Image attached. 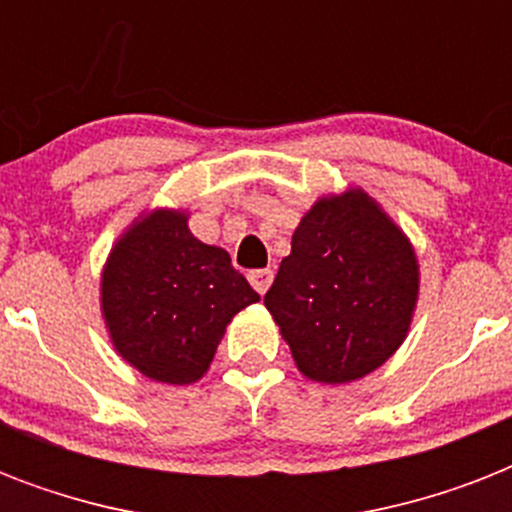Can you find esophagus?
Instances as JSON below:
<instances>
[{
  "label": "esophagus",
  "instance_id": "esophagus-1",
  "mask_svg": "<svg viewBox=\"0 0 512 512\" xmlns=\"http://www.w3.org/2000/svg\"><path fill=\"white\" fill-rule=\"evenodd\" d=\"M273 281V271L271 268H257V271H249V284L255 287V292L265 295L268 287H271Z\"/></svg>",
  "mask_w": 512,
  "mask_h": 512
}]
</instances>
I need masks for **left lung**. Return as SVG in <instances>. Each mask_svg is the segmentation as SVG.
<instances>
[{
    "instance_id": "8db88e82",
    "label": "left lung",
    "mask_w": 512,
    "mask_h": 512,
    "mask_svg": "<svg viewBox=\"0 0 512 512\" xmlns=\"http://www.w3.org/2000/svg\"><path fill=\"white\" fill-rule=\"evenodd\" d=\"M420 263L393 217L364 191L316 199L292 233L265 308L297 369L342 385L374 372L409 335Z\"/></svg>"
}]
</instances>
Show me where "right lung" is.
I'll use <instances>...</instances> for the list:
<instances>
[{"instance_id": "add662e5", "label": "right lung", "mask_w": 512, "mask_h": 512, "mask_svg": "<svg viewBox=\"0 0 512 512\" xmlns=\"http://www.w3.org/2000/svg\"><path fill=\"white\" fill-rule=\"evenodd\" d=\"M257 300L231 255L193 236L185 209L135 217L100 273V311L114 350L167 385L201 380L225 327Z\"/></svg>"}]
</instances>
